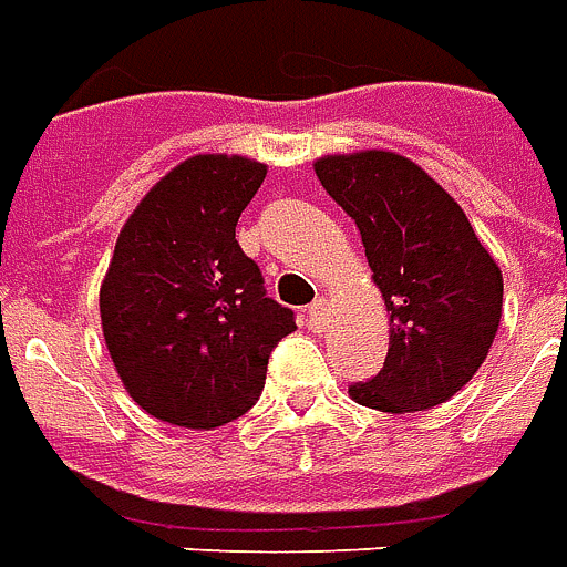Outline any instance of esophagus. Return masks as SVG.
<instances>
[{
	"label": "esophagus",
	"instance_id": "1",
	"mask_svg": "<svg viewBox=\"0 0 567 567\" xmlns=\"http://www.w3.org/2000/svg\"><path fill=\"white\" fill-rule=\"evenodd\" d=\"M308 326H311L313 332H326V326H329V305H326V299H317L308 308Z\"/></svg>",
	"mask_w": 567,
	"mask_h": 567
}]
</instances>
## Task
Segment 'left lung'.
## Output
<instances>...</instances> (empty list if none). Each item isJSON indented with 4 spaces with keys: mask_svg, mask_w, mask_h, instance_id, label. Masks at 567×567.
Masks as SVG:
<instances>
[{
    "mask_svg": "<svg viewBox=\"0 0 567 567\" xmlns=\"http://www.w3.org/2000/svg\"><path fill=\"white\" fill-rule=\"evenodd\" d=\"M313 172L357 220L390 317L386 362L353 383L350 399L383 414L444 404L489 357L502 323V268L456 198L402 153H326Z\"/></svg>",
    "mask_w": 567,
    "mask_h": 567,
    "instance_id": "8db88e82",
    "label": "left lung"
}]
</instances>
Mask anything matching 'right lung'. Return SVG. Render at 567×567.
<instances>
[{"label": "right lung", "instance_id": "1", "mask_svg": "<svg viewBox=\"0 0 567 567\" xmlns=\"http://www.w3.org/2000/svg\"><path fill=\"white\" fill-rule=\"evenodd\" d=\"M266 175L241 153H196L120 229L99 289L102 334L123 390L163 423L208 432L247 414L271 347L296 332L235 241Z\"/></svg>", "mask_w": 567, "mask_h": 567}]
</instances>
